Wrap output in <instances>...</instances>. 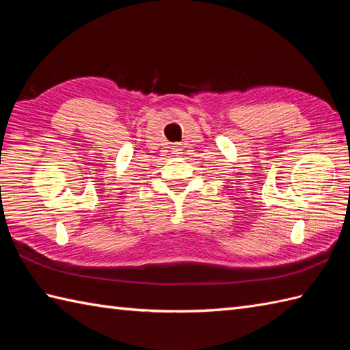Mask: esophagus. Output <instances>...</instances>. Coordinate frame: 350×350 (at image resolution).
I'll list each match as a JSON object with an SVG mask.
<instances>
[{
  "label": "esophagus",
  "mask_w": 350,
  "mask_h": 350,
  "mask_svg": "<svg viewBox=\"0 0 350 350\" xmlns=\"http://www.w3.org/2000/svg\"><path fill=\"white\" fill-rule=\"evenodd\" d=\"M173 153H174V156H179V154H182V147H180L179 144L173 146Z\"/></svg>",
  "instance_id": "obj_1"
}]
</instances>
